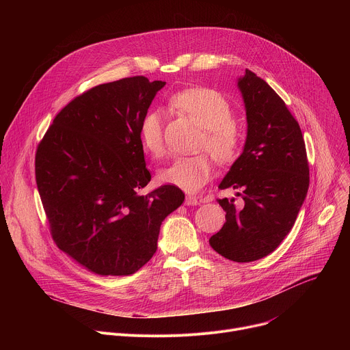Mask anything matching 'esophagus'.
<instances>
[{"mask_svg": "<svg viewBox=\"0 0 350 350\" xmlns=\"http://www.w3.org/2000/svg\"><path fill=\"white\" fill-rule=\"evenodd\" d=\"M184 204L188 205V206H189V205H191V206H192V205H198V199H196V196H193V195H187Z\"/></svg>", "mask_w": 350, "mask_h": 350, "instance_id": "1", "label": "esophagus"}]
</instances>
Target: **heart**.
Here are the masks:
<instances>
[{"instance_id":"heart-1","label":"heart","mask_w":350,"mask_h":350,"mask_svg":"<svg viewBox=\"0 0 350 350\" xmlns=\"http://www.w3.org/2000/svg\"><path fill=\"white\" fill-rule=\"evenodd\" d=\"M169 107L188 116L202 127L196 141L198 151H208L220 165L232 163L241 154L242 133L232 120L234 111L216 90L193 87L178 91L169 98ZM142 148L152 158L165 154L163 123L159 112H146L138 127ZM213 174V162L206 152L177 157L161 169L159 178L184 191H196Z\"/></svg>"}]
</instances>
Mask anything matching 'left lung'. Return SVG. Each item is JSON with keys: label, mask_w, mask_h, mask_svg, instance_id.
<instances>
[{"label": "left lung", "mask_w": 350, "mask_h": 350, "mask_svg": "<svg viewBox=\"0 0 350 350\" xmlns=\"http://www.w3.org/2000/svg\"><path fill=\"white\" fill-rule=\"evenodd\" d=\"M246 108L243 152L220 183L242 196L219 199L226 223L209 239L228 260L245 263L275 251L295 224L309 188L305 139L281 96L254 72L238 80Z\"/></svg>", "instance_id": "8db88e82"}]
</instances>
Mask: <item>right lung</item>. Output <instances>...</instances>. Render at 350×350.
<instances>
[{
  "label": "right lung",
  "instance_id": "add662e5",
  "mask_svg": "<svg viewBox=\"0 0 350 350\" xmlns=\"http://www.w3.org/2000/svg\"><path fill=\"white\" fill-rule=\"evenodd\" d=\"M165 81L95 85L55 116L36 151V183L57 246L99 275H130L157 252L161 224L184 201L151 181L138 135Z\"/></svg>",
  "mask_w": 350,
  "mask_h": 350
}]
</instances>
